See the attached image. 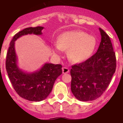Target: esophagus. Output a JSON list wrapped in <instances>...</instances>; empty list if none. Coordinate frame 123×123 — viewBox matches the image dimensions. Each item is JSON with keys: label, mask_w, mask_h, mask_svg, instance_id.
<instances>
[{"label": "esophagus", "mask_w": 123, "mask_h": 123, "mask_svg": "<svg viewBox=\"0 0 123 123\" xmlns=\"http://www.w3.org/2000/svg\"><path fill=\"white\" fill-rule=\"evenodd\" d=\"M62 73H69V69L66 67H63L62 68Z\"/></svg>", "instance_id": "34e87169"}]
</instances>
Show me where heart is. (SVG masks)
<instances>
[{"instance_id":"b5f03b06","label":"heart","mask_w":123,"mask_h":123,"mask_svg":"<svg viewBox=\"0 0 123 123\" xmlns=\"http://www.w3.org/2000/svg\"><path fill=\"white\" fill-rule=\"evenodd\" d=\"M96 39L81 31H70L61 34L57 38V44L54 52L59 54L62 50H67L69 59L73 63L86 61L93 54Z\"/></svg>"}]
</instances>
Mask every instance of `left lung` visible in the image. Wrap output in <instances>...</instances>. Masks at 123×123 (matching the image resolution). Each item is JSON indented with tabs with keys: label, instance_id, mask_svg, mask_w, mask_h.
<instances>
[{
	"label": "left lung",
	"instance_id": "1",
	"mask_svg": "<svg viewBox=\"0 0 123 123\" xmlns=\"http://www.w3.org/2000/svg\"><path fill=\"white\" fill-rule=\"evenodd\" d=\"M99 30L101 39L96 53L71 66V90L80 101H92L101 96L116 71V57L111 39L101 28Z\"/></svg>",
	"mask_w": 123,
	"mask_h": 123
}]
</instances>
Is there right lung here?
<instances>
[{"mask_svg": "<svg viewBox=\"0 0 123 123\" xmlns=\"http://www.w3.org/2000/svg\"><path fill=\"white\" fill-rule=\"evenodd\" d=\"M43 29V27H28L16 34L7 53L6 68L9 79L18 95L29 101H40L46 98L57 78L62 74L61 64L45 63L41 69L32 73H27L18 68L15 41L24 35H41Z\"/></svg>", "mask_w": 123, "mask_h": 123, "instance_id": "add662e5", "label": "right lung"}]
</instances>
